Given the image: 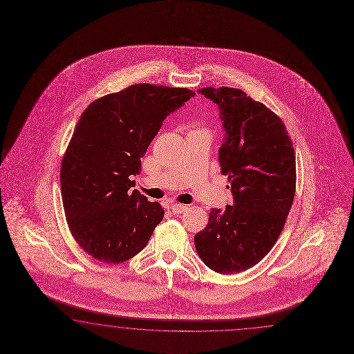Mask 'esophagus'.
Here are the masks:
<instances>
[{
	"mask_svg": "<svg viewBox=\"0 0 354 354\" xmlns=\"http://www.w3.org/2000/svg\"><path fill=\"white\" fill-rule=\"evenodd\" d=\"M170 209H171L174 214H182L183 211L187 210V206L182 205V203H174L170 206Z\"/></svg>",
	"mask_w": 354,
	"mask_h": 354,
	"instance_id": "1",
	"label": "esophagus"
}]
</instances>
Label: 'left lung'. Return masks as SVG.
<instances>
[{
	"label": "left lung",
	"instance_id": "obj_1",
	"mask_svg": "<svg viewBox=\"0 0 354 354\" xmlns=\"http://www.w3.org/2000/svg\"><path fill=\"white\" fill-rule=\"evenodd\" d=\"M198 93L219 105L227 134L220 170L234 203L210 211L194 246L210 269L233 274L258 264L283 230L297 189L295 151L282 120L245 91L223 86Z\"/></svg>",
	"mask_w": 354,
	"mask_h": 354
}]
</instances>
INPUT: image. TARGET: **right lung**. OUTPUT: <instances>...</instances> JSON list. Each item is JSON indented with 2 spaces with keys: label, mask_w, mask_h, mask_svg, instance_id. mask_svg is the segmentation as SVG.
Returning a JSON list of instances; mask_svg holds the SVG:
<instances>
[{
  "label": "right lung",
  "mask_w": 354,
  "mask_h": 354,
  "mask_svg": "<svg viewBox=\"0 0 354 354\" xmlns=\"http://www.w3.org/2000/svg\"><path fill=\"white\" fill-rule=\"evenodd\" d=\"M194 96L183 87L138 84L102 96L78 120L60 167L68 227L78 246L106 264H120L147 246L165 215L130 176L142 169L167 115Z\"/></svg>",
  "instance_id": "add662e5"
}]
</instances>
